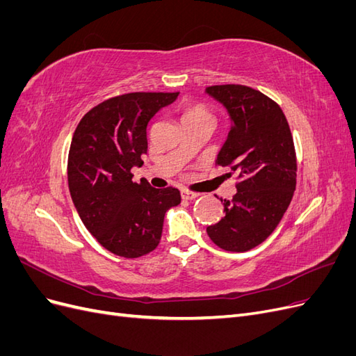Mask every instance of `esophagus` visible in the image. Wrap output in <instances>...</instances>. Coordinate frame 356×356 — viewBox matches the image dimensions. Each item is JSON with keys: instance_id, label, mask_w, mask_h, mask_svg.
<instances>
[{"instance_id": "34e87169", "label": "esophagus", "mask_w": 356, "mask_h": 356, "mask_svg": "<svg viewBox=\"0 0 356 356\" xmlns=\"http://www.w3.org/2000/svg\"><path fill=\"white\" fill-rule=\"evenodd\" d=\"M181 196H182V199H186V200H195V199L199 197V193H193V191L182 190V191H181Z\"/></svg>"}]
</instances>
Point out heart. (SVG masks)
<instances>
[{"label":"heart","mask_w":356,"mask_h":356,"mask_svg":"<svg viewBox=\"0 0 356 356\" xmlns=\"http://www.w3.org/2000/svg\"><path fill=\"white\" fill-rule=\"evenodd\" d=\"M199 120H212V114L204 104L190 102L188 105H186L184 113H182V123L199 122Z\"/></svg>","instance_id":"obj_1"}]
</instances>
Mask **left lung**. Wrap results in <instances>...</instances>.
I'll list each match as a JSON object with an SVG mask.
<instances>
[{"label":"left lung","mask_w":356,"mask_h":356,"mask_svg":"<svg viewBox=\"0 0 356 356\" xmlns=\"http://www.w3.org/2000/svg\"><path fill=\"white\" fill-rule=\"evenodd\" d=\"M207 93L227 108L233 122L217 165L230 168L239 179L233 199H224L225 215L207 232L221 250L245 252L273 233L293 200L297 184L293 135L281 106L260 90L221 84L209 86Z\"/></svg>","instance_id":"1"}]
</instances>
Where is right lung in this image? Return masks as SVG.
<instances>
[{"label":"right lung","mask_w":356,"mask_h":356,"mask_svg":"<svg viewBox=\"0 0 356 356\" xmlns=\"http://www.w3.org/2000/svg\"><path fill=\"white\" fill-rule=\"evenodd\" d=\"M179 92H134L86 113L68 154V186L83 224L105 250L138 258L160 243L165 213L181 203L179 190L132 181L147 154V126Z\"/></svg>","instance_id":"obj_1"}]
</instances>
